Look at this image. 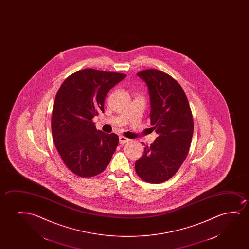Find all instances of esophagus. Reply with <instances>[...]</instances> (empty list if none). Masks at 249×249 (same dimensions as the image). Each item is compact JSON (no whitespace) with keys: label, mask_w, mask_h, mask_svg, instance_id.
Segmentation results:
<instances>
[{"label":"esophagus","mask_w":249,"mask_h":249,"mask_svg":"<svg viewBox=\"0 0 249 249\" xmlns=\"http://www.w3.org/2000/svg\"><path fill=\"white\" fill-rule=\"evenodd\" d=\"M129 141V140L126 138V137L124 136H120L119 137V142L121 144H125V143H127Z\"/></svg>","instance_id":"obj_1"}]
</instances>
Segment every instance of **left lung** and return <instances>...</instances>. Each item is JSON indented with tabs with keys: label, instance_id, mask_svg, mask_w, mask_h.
I'll return each mask as SVG.
<instances>
[{
	"label": "left lung",
	"instance_id": "8db88e82",
	"mask_svg": "<svg viewBox=\"0 0 249 249\" xmlns=\"http://www.w3.org/2000/svg\"><path fill=\"white\" fill-rule=\"evenodd\" d=\"M150 93V125L157 138L135 162L140 178L160 184L177 173L187 157L194 131L191 107L184 90L171 75L156 69L139 72Z\"/></svg>",
	"mask_w": 249,
	"mask_h": 249
}]
</instances>
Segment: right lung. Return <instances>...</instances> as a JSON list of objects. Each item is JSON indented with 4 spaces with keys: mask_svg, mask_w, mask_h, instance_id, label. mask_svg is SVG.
Segmentation results:
<instances>
[{
    "mask_svg": "<svg viewBox=\"0 0 249 249\" xmlns=\"http://www.w3.org/2000/svg\"><path fill=\"white\" fill-rule=\"evenodd\" d=\"M126 76L84 69L69 75L58 89L52 115L53 139L66 167L80 177L104 172L118 145L116 133L96 129L92 118L104 113L107 93Z\"/></svg>",
    "mask_w": 249,
    "mask_h": 249,
    "instance_id": "right-lung-1",
    "label": "right lung"
}]
</instances>
